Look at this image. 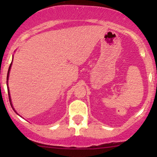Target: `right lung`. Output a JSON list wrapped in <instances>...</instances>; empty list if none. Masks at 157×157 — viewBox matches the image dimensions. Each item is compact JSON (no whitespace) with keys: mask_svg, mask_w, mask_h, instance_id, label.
Wrapping results in <instances>:
<instances>
[{"mask_svg":"<svg viewBox=\"0 0 157 157\" xmlns=\"http://www.w3.org/2000/svg\"><path fill=\"white\" fill-rule=\"evenodd\" d=\"M12 60H13V59H12ZM12 63H11L10 66V68H9V70H8V73H7V78H6V85H7V89H8V94H9V97H10V105L12 106V109L15 111V112L17 113V114H18V113H17V111H15V109H14L13 105H12V100H11V97H10V89H9V86H8V80H9V76H10V69H11V67H12ZM19 115V114H18Z\"/></svg>","mask_w":157,"mask_h":157,"instance_id":"1","label":"right lung"}]
</instances>
